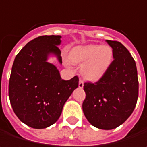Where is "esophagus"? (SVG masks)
<instances>
[{"label":"esophagus","instance_id":"34e87169","mask_svg":"<svg viewBox=\"0 0 147 147\" xmlns=\"http://www.w3.org/2000/svg\"><path fill=\"white\" fill-rule=\"evenodd\" d=\"M78 87H79L80 88H83V81H82V80H80V81H79Z\"/></svg>","mask_w":147,"mask_h":147}]
</instances>
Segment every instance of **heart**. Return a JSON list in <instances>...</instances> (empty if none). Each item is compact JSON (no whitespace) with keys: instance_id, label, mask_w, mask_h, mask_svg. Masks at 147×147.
I'll return each instance as SVG.
<instances>
[{"instance_id":"b5f03b06","label":"heart","mask_w":147,"mask_h":147,"mask_svg":"<svg viewBox=\"0 0 147 147\" xmlns=\"http://www.w3.org/2000/svg\"><path fill=\"white\" fill-rule=\"evenodd\" d=\"M69 59L73 64L82 65L81 73L85 79L98 81L109 69L113 59V51L108 45L77 46L70 52Z\"/></svg>"}]
</instances>
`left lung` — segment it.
I'll return each instance as SVG.
<instances>
[{
	"label": "left lung",
	"mask_w": 147,
	"mask_h": 147,
	"mask_svg": "<svg viewBox=\"0 0 147 147\" xmlns=\"http://www.w3.org/2000/svg\"><path fill=\"white\" fill-rule=\"evenodd\" d=\"M113 51L109 69L97 82H85L82 111L95 128L110 130L123 124L132 114L139 94L135 61L119 42L106 40Z\"/></svg>",
	"instance_id": "1"
}]
</instances>
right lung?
<instances>
[{
  "label": "right lung",
  "instance_id": "1",
  "mask_svg": "<svg viewBox=\"0 0 147 147\" xmlns=\"http://www.w3.org/2000/svg\"><path fill=\"white\" fill-rule=\"evenodd\" d=\"M60 36H39L25 45L15 57L8 94L18 119L33 129H45L59 118L63 106L78 87L76 76L61 78L57 67L47 61L55 56L62 64Z\"/></svg>",
  "mask_w": 147,
  "mask_h": 147
}]
</instances>
